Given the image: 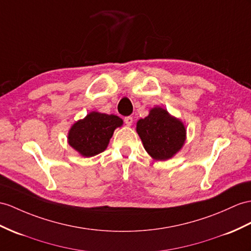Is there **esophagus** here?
I'll return each instance as SVG.
<instances>
[{"label":"esophagus","mask_w":251,"mask_h":251,"mask_svg":"<svg viewBox=\"0 0 251 251\" xmlns=\"http://www.w3.org/2000/svg\"><path fill=\"white\" fill-rule=\"evenodd\" d=\"M125 122H126V125L127 126H132V124H133V118L131 117V116H129V117H126V118H125Z\"/></svg>","instance_id":"34e87169"}]
</instances>
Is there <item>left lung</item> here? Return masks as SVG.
<instances>
[{"mask_svg": "<svg viewBox=\"0 0 251 251\" xmlns=\"http://www.w3.org/2000/svg\"><path fill=\"white\" fill-rule=\"evenodd\" d=\"M136 132L147 153L155 161L170 160L186 140L183 121L161 106L152 107L147 117L137 121Z\"/></svg>", "mask_w": 251, "mask_h": 251, "instance_id": "obj_1", "label": "left lung"}]
</instances>
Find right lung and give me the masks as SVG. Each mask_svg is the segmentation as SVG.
<instances>
[{
	"instance_id": "1",
	"label": "right lung",
	"mask_w": 251,
	"mask_h": 251,
	"mask_svg": "<svg viewBox=\"0 0 251 251\" xmlns=\"http://www.w3.org/2000/svg\"><path fill=\"white\" fill-rule=\"evenodd\" d=\"M122 125L118 116L93 111L71 126L67 140L79 155L91 157L107 148L114 131Z\"/></svg>"
}]
</instances>
